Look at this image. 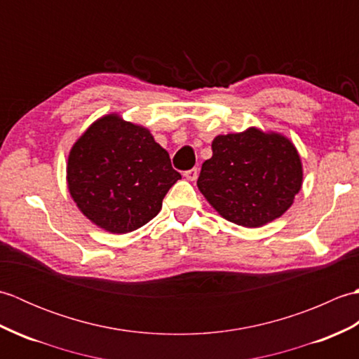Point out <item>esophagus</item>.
I'll list each match as a JSON object with an SVG mask.
<instances>
[{
  "label": "esophagus",
  "mask_w": 359,
  "mask_h": 359,
  "mask_svg": "<svg viewBox=\"0 0 359 359\" xmlns=\"http://www.w3.org/2000/svg\"><path fill=\"white\" fill-rule=\"evenodd\" d=\"M184 177L189 182H194L197 177H199V171H197V168H193V170H188L184 172Z\"/></svg>",
  "instance_id": "1"
}]
</instances>
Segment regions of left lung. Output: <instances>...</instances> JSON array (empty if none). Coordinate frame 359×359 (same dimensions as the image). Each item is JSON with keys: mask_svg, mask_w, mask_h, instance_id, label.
Returning <instances> with one entry per match:
<instances>
[{"mask_svg": "<svg viewBox=\"0 0 359 359\" xmlns=\"http://www.w3.org/2000/svg\"><path fill=\"white\" fill-rule=\"evenodd\" d=\"M197 187L224 219L259 228L279 219L301 191V156L287 135L250 126L216 135Z\"/></svg>", "mask_w": 359, "mask_h": 359, "instance_id": "left-lung-1", "label": "left lung"}]
</instances>
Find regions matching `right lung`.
I'll return each mask as SVG.
<instances>
[{
	"instance_id": "add662e5",
	"label": "right lung",
	"mask_w": 359,
	"mask_h": 359,
	"mask_svg": "<svg viewBox=\"0 0 359 359\" xmlns=\"http://www.w3.org/2000/svg\"><path fill=\"white\" fill-rule=\"evenodd\" d=\"M179 179L149 129L117 112L89 125L67 156L72 201L83 216L112 234L131 233L154 219Z\"/></svg>"
}]
</instances>
